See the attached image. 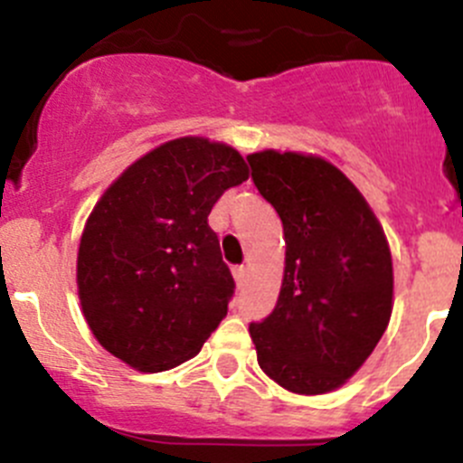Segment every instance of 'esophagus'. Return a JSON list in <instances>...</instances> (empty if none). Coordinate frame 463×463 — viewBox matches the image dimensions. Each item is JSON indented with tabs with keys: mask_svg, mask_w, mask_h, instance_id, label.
<instances>
[{
	"mask_svg": "<svg viewBox=\"0 0 463 463\" xmlns=\"http://www.w3.org/2000/svg\"><path fill=\"white\" fill-rule=\"evenodd\" d=\"M232 278H235L237 287H241L246 282V269L244 267H235V269H232Z\"/></svg>",
	"mask_w": 463,
	"mask_h": 463,
	"instance_id": "1",
	"label": "esophagus"
}]
</instances>
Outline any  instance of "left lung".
Here are the masks:
<instances>
[{
  "label": "left lung",
  "instance_id": "8db88e82",
  "mask_svg": "<svg viewBox=\"0 0 463 463\" xmlns=\"http://www.w3.org/2000/svg\"><path fill=\"white\" fill-rule=\"evenodd\" d=\"M246 160L287 244L276 307L249 326L258 364L287 392H335L369 360L392 318L389 241L362 192L327 160L273 149Z\"/></svg>",
  "mask_w": 463,
  "mask_h": 463
}]
</instances>
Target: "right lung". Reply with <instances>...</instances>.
I'll list each match as a JSON object with an SVG mask.
<instances>
[{
	"label": "right lung",
	"mask_w": 463,
	"mask_h": 463,
	"mask_svg": "<svg viewBox=\"0 0 463 463\" xmlns=\"http://www.w3.org/2000/svg\"><path fill=\"white\" fill-rule=\"evenodd\" d=\"M249 167L208 137L156 146L112 183L85 222L76 285L94 339L137 371L192 360L228 312L235 280L208 214Z\"/></svg>",
	"instance_id": "1"
}]
</instances>
